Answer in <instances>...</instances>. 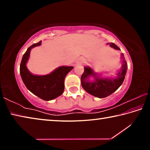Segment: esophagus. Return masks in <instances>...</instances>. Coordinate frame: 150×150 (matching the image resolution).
<instances>
[{
    "instance_id": "34e87169",
    "label": "esophagus",
    "mask_w": 150,
    "mask_h": 150,
    "mask_svg": "<svg viewBox=\"0 0 150 150\" xmlns=\"http://www.w3.org/2000/svg\"><path fill=\"white\" fill-rule=\"evenodd\" d=\"M83 62H84V59L82 57H79V58H78L77 60H76L75 64L76 65H81Z\"/></svg>"
}]
</instances>
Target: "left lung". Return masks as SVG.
I'll return each mask as SVG.
<instances>
[{
  "mask_svg": "<svg viewBox=\"0 0 150 150\" xmlns=\"http://www.w3.org/2000/svg\"><path fill=\"white\" fill-rule=\"evenodd\" d=\"M107 44L115 50H120L114 43H108ZM122 59V66L116 73L115 77H103L99 73L95 72L89 66L84 67V73L81 75V85L88 93L97 98H105L110 95L118 89L122 84L127 71V63L124 59L123 54H121ZM90 78H93L91 80Z\"/></svg>",
  "mask_w": 150,
  "mask_h": 150,
  "instance_id": "left-lung-1",
  "label": "left lung"
}]
</instances>
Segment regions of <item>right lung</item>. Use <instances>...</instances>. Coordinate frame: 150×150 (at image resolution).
<instances>
[{
    "instance_id": "add662e5",
    "label": "right lung",
    "mask_w": 150,
    "mask_h": 150,
    "mask_svg": "<svg viewBox=\"0 0 150 150\" xmlns=\"http://www.w3.org/2000/svg\"><path fill=\"white\" fill-rule=\"evenodd\" d=\"M42 41L28 48L20 66V73L24 85L30 92L44 100H51L62 95L64 91V80L73 66H60L49 74L34 75L28 69L26 63L32 48L40 46Z\"/></svg>"
}]
</instances>
